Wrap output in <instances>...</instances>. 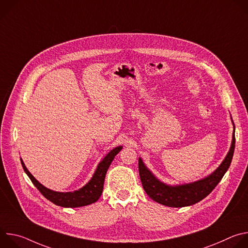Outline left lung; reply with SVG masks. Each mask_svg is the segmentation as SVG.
Instances as JSON below:
<instances>
[{
	"label": "left lung",
	"mask_w": 248,
	"mask_h": 248,
	"mask_svg": "<svg viewBox=\"0 0 248 248\" xmlns=\"http://www.w3.org/2000/svg\"><path fill=\"white\" fill-rule=\"evenodd\" d=\"M234 125L232 132V145L229 153L222 162V164L206 178L186 185L169 186L160 182L156 176L147 169L142 159L138 160V170L141 184L148 194V196L154 201L169 207H186L193 205L207 195H209L217 185L220 183L224 174L230 168L234 151L235 137H234Z\"/></svg>",
	"instance_id": "left-lung-1"
}]
</instances>
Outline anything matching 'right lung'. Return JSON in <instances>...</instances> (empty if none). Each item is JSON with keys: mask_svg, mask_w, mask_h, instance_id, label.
Returning <instances> with one entry per match:
<instances>
[{"mask_svg": "<svg viewBox=\"0 0 248 248\" xmlns=\"http://www.w3.org/2000/svg\"><path fill=\"white\" fill-rule=\"evenodd\" d=\"M122 148L123 146H118L111 150L97 166L92 179L83 187L73 192H58L45 187L30 173V171L25 167L22 159H20V162L24 171L29 176V179L31 180L33 185L36 186V188L44 195L45 198L58 206L76 208L92 204L100 198L103 191L106 173H107V170L115 156L122 150Z\"/></svg>", "mask_w": 248, "mask_h": 248, "instance_id": "right-lung-1", "label": "right lung"}]
</instances>
